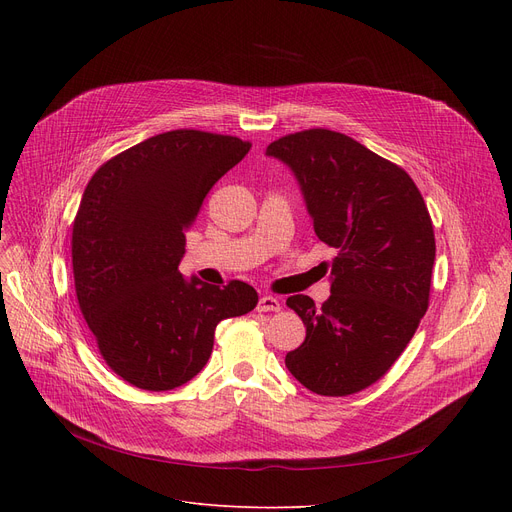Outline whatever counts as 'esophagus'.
Wrapping results in <instances>:
<instances>
[{
  "mask_svg": "<svg viewBox=\"0 0 512 512\" xmlns=\"http://www.w3.org/2000/svg\"><path fill=\"white\" fill-rule=\"evenodd\" d=\"M259 311H280L282 309V301L278 297H272V294H263L257 305Z\"/></svg>",
  "mask_w": 512,
  "mask_h": 512,
  "instance_id": "1",
  "label": "esophagus"
}]
</instances>
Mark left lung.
I'll return each mask as SVG.
<instances>
[{"mask_svg": "<svg viewBox=\"0 0 512 512\" xmlns=\"http://www.w3.org/2000/svg\"><path fill=\"white\" fill-rule=\"evenodd\" d=\"M265 153L297 176L317 238L338 251L321 309L305 294L286 301L307 328L286 367L315 394L361 392L384 378L427 311L432 218L405 170L342 132L286 134Z\"/></svg>", "mask_w": 512, "mask_h": 512, "instance_id": "left-lung-1", "label": "left lung"}]
</instances>
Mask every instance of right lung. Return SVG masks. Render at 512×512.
Wrapping results in <instances>:
<instances>
[{"label":"right lung","instance_id":"obj_1","mask_svg":"<svg viewBox=\"0 0 512 512\" xmlns=\"http://www.w3.org/2000/svg\"><path fill=\"white\" fill-rule=\"evenodd\" d=\"M251 143L170 130L93 174L72 224L78 307L114 373L149 392L174 390L205 367L222 319L245 315L253 286L184 280L186 232L203 199Z\"/></svg>","mask_w":512,"mask_h":512}]
</instances>
